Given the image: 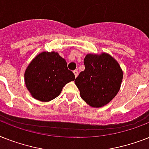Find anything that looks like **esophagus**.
I'll return each mask as SVG.
<instances>
[{"label": "esophagus", "instance_id": "obj_1", "mask_svg": "<svg viewBox=\"0 0 149 149\" xmlns=\"http://www.w3.org/2000/svg\"><path fill=\"white\" fill-rule=\"evenodd\" d=\"M74 74V76H75V78H77L78 75V70H74V71H73Z\"/></svg>", "mask_w": 149, "mask_h": 149}]
</instances>
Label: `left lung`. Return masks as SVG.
<instances>
[{
    "label": "left lung",
    "mask_w": 149,
    "mask_h": 149,
    "mask_svg": "<svg viewBox=\"0 0 149 149\" xmlns=\"http://www.w3.org/2000/svg\"><path fill=\"white\" fill-rule=\"evenodd\" d=\"M84 71L74 83L81 97L93 108L108 104L119 91L123 71L112 56L107 53L88 54L84 59Z\"/></svg>",
    "instance_id": "left-lung-1"
}]
</instances>
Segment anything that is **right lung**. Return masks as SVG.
<instances>
[{
	"mask_svg": "<svg viewBox=\"0 0 149 149\" xmlns=\"http://www.w3.org/2000/svg\"><path fill=\"white\" fill-rule=\"evenodd\" d=\"M75 76L58 52H43L30 62L24 72V82L30 94L41 102L52 101L60 95L65 84Z\"/></svg>",
	"mask_w": 149,
	"mask_h": 149,
	"instance_id": "obj_1",
	"label": "right lung"
}]
</instances>
